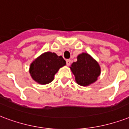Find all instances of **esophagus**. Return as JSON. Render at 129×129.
Wrapping results in <instances>:
<instances>
[{"label":"esophagus","instance_id":"1","mask_svg":"<svg viewBox=\"0 0 129 129\" xmlns=\"http://www.w3.org/2000/svg\"><path fill=\"white\" fill-rule=\"evenodd\" d=\"M70 63H71V60L70 59H67L66 60V64L67 66H70Z\"/></svg>","mask_w":129,"mask_h":129}]
</instances>
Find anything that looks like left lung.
<instances>
[{"instance_id": "8db88e82", "label": "left lung", "mask_w": 129, "mask_h": 129, "mask_svg": "<svg viewBox=\"0 0 129 129\" xmlns=\"http://www.w3.org/2000/svg\"><path fill=\"white\" fill-rule=\"evenodd\" d=\"M70 68L75 76L76 83L80 86H89L96 82L101 74L98 62L86 53L79 54L77 61L72 63Z\"/></svg>"}]
</instances>
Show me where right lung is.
<instances>
[{
  "instance_id": "obj_1",
  "label": "right lung",
  "mask_w": 129,
  "mask_h": 129,
  "mask_svg": "<svg viewBox=\"0 0 129 129\" xmlns=\"http://www.w3.org/2000/svg\"><path fill=\"white\" fill-rule=\"evenodd\" d=\"M66 64V62L61 56L52 52H45L32 61L29 72L35 82L47 84L53 80L55 74Z\"/></svg>"
}]
</instances>
